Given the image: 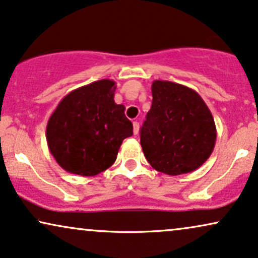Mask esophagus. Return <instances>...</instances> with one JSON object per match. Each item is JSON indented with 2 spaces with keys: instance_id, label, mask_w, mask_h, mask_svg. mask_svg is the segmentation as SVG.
I'll use <instances>...</instances> for the list:
<instances>
[{
  "instance_id": "esophagus-1",
  "label": "esophagus",
  "mask_w": 258,
  "mask_h": 258,
  "mask_svg": "<svg viewBox=\"0 0 258 258\" xmlns=\"http://www.w3.org/2000/svg\"><path fill=\"white\" fill-rule=\"evenodd\" d=\"M139 129H140V124H139V122H133V132H134V134L135 135H138L139 134Z\"/></svg>"
}]
</instances>
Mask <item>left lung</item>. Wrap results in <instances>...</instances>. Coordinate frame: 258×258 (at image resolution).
Listing matches in <instances>:
<instances>
[{"label":"left lung","instance_id":"1","mask_svg":"<svg viewBox=\"0 0 258 258\" xmlns=\"http://www.w3.org/2000/svg\"><path fill=\"white\" fill-rule=\"evenodd\" d=\"M141 147L151 166L168 176L192 172L211 157L217 126L201 95L186 86L154 80Z\"/></svg>","mask_w":258,"mask_h":258}]
</instances>
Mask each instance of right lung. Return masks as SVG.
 Segmentation results:
<instances>
[{
	"instance_id": "right-lung-1",
	"label": "right lung",
	"mask_w": 258,
	"mask_h": 258,
	"mask_svg": "<svg viewBox=\"0 0 258 258\" xmlns=\"http://www.w3.org/2000/svg\"><path fill=\"white\" fill-rule=\"evenodd\" d=\"M116 82L94 81L69 92L46 125L50 153L67 172L97 176L116 161L123 140L133 135L124 105L114 103Z\"/></svg>"
}]
</instances>
